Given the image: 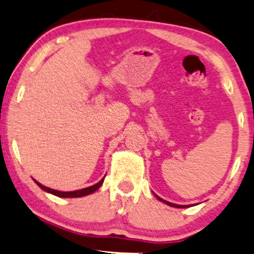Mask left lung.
<instances>
[{"instance_id": "left-lung-1", "label": "left lung", "mask_w": 254, "mask_h": 254, "mask_svg": "<svg viewBox=\"0 0 254 254\" xmlns=\"http://www.w3.org/2000/svg\"><path fill=\"white\" fill-rule=\"evenodd\" d=\"M155 196H156V194H155ZM156 198H157V199L161 200V202H164V203L167 204V205H170V206H174V208H186V206H188V205H178V204L170 203V202H167V200H164V199H162V198H160L159 196H156Z\"/></svg>"}]
</instances>
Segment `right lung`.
Segmentation results:
<instances>
[{
    "label": "right lung",
    "mask_w": 254,
    "mask_h": 254,
    "mask_svg": "<svg viewBox=\"0 0 254 254\" xmlns=\"http://www.w3.org/2000/svg\"><path fill=\"white\" fill-rule=\"evenodd\" d=\"M104 179H105V178H103V179H101L100 182H99V183L95 184V185H93V186H89V188H86V189H81V190H76V191H70V192H62V191L52 190V189H49V188H46V186L42 185V184H40V183H38V182H36V180H34V182H36V184H37L38 186H39L40 189H43L44 191L49 192V193H52V194H55V196H57V197H63V198H72V197H83V196H87V194H90V193H93V192H94V191H97L98 189L100 188L101 185H103V183H104Z\"/></svg>",
    "instance_id": "1"
}]
</instances>
